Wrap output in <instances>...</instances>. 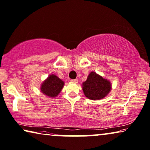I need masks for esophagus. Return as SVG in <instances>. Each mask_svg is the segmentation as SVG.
<instances>
[{"label": "esophagus", "instance_id": "obj_1", "mask_svg": "<svg viewBox=\"0 0 150 150\" xmlns=\"http://www.w3.org/2000/svg\"><path fill=\"white\" fill-rule=\"evenodd\" d=\"M71 82H73V83H78L79 82V80L77 79H74V80H71Z\"/></svg>", "mask_w": 150, "mask_h": 150}]
</instances>
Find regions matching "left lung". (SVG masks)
<instances>
[{
  "mask_svg": "<svg viewBox=\"0 0 150 150\" xmlns=\"http://www.w3.org/2000/svg\"><path fill=\"white\" fill-rule=\"evenodd\" d=\"M82 90L86 97L91 100L105 98L112 90V83L95 71H91L86 81L82 82Z\"/></svg>",
  "mask_w": 150,
  "mask_h": 150,
  "instance_id": "8db88e82",
  "label": "left lung"
}]
</instances>
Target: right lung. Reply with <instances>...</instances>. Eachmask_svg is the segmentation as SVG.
I'll return each instance as SVG.
<instances>
[{
	"label": "right lung",
	"instance_id": "1",
	"mask_svg": "<svg viewBox=\"0 0 150 150\" xmlns=\"http://www.w3.org/2000/svg\"><path fill=\"white\" fill-rule=\"evenodd\" d=\"M64 84V82L55 74H50L41 84L40 91L49 98H55L62 91Z\"/></svg>",
	"mask_w": 150,
	"mask_h": 150
}]
</instances>
